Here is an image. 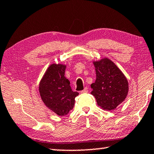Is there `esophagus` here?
<instances>
[{"label":"esophagus","instance_id":"esophagus-1","mask_svg":"<svg viewBox=\"0 0 154 154\" xmlns=\"http://www.w3.org/2000/svg\"><path fill=\"white\" fill-rule=\"evenodd\" d=\"M82 94H84V93H88V88H85L83 90H82L81 92Z\"/></svg>","mask_w":154,"mask_h":154}]
</instances>
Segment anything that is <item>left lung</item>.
<instances>
[{"instance_id":"left-lung-1","label":"left lung","mask_w":154,"mask_h":154,"mask_svg":"<svg viewBox=\"0 0 154 154\" xmlns=\"http://www.w3.org/2000/svg\"><path fill=\"white\" fill-rule=\"evenodd\" d=\"M97 79L91 84V94L104 110H112L128 95V82L125 75L108 57L93 61Z\"/></svg>"}]
</instances>
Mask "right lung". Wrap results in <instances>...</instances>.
<instances>
[{
    "label": "right lung",
    "mask_w": 154,
    "mask_h": 154,
    "mask_svg": "<svg viewBox=\"0 0 154 154\" xmlns=\"http://www.w3.org/2000/svg\"><path fill=\"white\" fill-rule=\"evenodd\" d=\"M66 67L64 64H51L39 84L42 101L58 116H65L72 110L75 97L79 95L72 90L69 81L64 76Z\"/></svg>",
    "instance_id": "obj_1"
}]
</instances>
